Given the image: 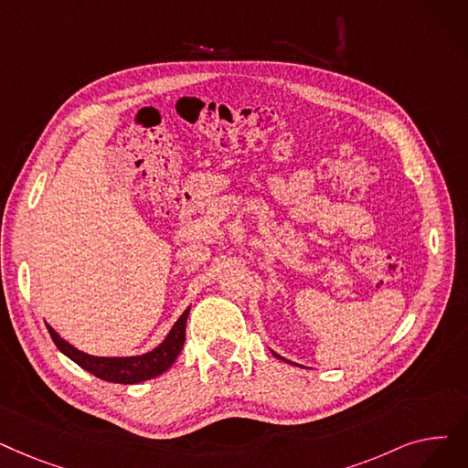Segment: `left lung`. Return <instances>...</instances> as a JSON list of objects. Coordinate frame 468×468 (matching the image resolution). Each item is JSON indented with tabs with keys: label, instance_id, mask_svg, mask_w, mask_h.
Masks as SVG:
<instances>
[{
	"label": "left lung",
	"instance_id": "left-lung-1",
	"mask_svg": "<svg viewBox=\"0 0 468 468\" xmlns=\"http://www.w3.org/2000/svg\"><path fill=\"white\" fill-rule=\"evenodd\" d=\"M271 354H273V356H275V357H279V359H282V357H281V356H277V354H275V352H271Z\"/></svg>",
	"mask_w": 468,
	"mask_h": 468
}]
</instances>
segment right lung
I'll return each mask as SVG.
<instances>
[{
	"label": "right lung",
	"instance_id": "add662e5",
	"mask_svg": "<svg viewBox=\"0 0 468 468\" xmlns=\"http://www.w3.org/2000/svg\"><path fill=\"white\" fill-rule=\"evenodd\" d=\"M189 317V308L179 315L168 336L162 340L158 346L144 356H130V357H97L90 356L86 352H80L72 344L60 338L49 324L48 331L55 342V346L63 352L67 357H70L80 367L90 371L101 380L107 382H118V384H137L149 378H154L168 371L172 363L179 356L181 348L186 342V324Z\"/></svg>",
	"mask_w": 468,
	"mask_h": 468
}]
</instances>
